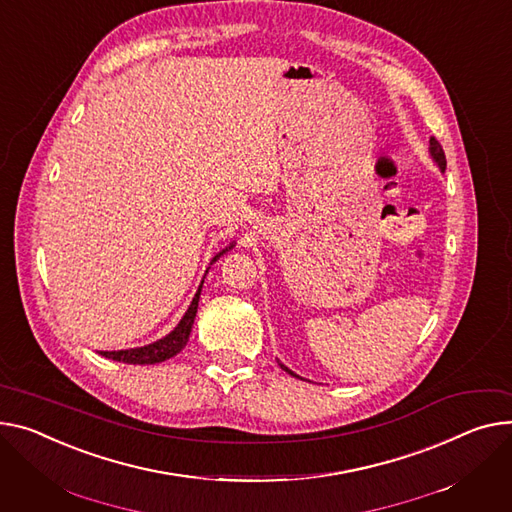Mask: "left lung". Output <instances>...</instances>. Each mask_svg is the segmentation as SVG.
<instances>
[{
	"label": "left lung",
	"instance_id": "1",
	"mask_svg": "<svg viewBox=\"0 0 512 512\" xmlns=\"http://www.w3.org/2000/svg\"><path fill=\"white\" fill-rule=\"evenodd\" d=\"M430 154H432V158L436 160V164L440 166V170H445L447 168V158H445V150H442V146L438 144V140L436 138H430ZM288 374H294L292 370H288L286 366H282ZM296 377V374H294Z\"/></svg>",
	"mask_w": 512,
	"mask_h": 512
}]
</instances>
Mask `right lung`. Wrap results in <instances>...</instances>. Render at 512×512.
<instances>
[{
  "instance_id": "add662e5",
  "label": "right lung",
  "mask_w": 512,
  "mask_h": 512,
  "mask_svg": "<svg viewBox=\"0 0 512 512\" xmlns=\"http://www.w3.org/2000/svg\"><path fill=\"white\" fill-rule=\"evenodd\" d=\"M228 249H224L222 253H226ZM222 253H218L214 257V261ZM199 294H201V286H199L197 294L193 296V302L189 304V309L183 315V319L179 321V325L173 331H170L166 337L158 339V342L148 344L144 348H131V350H119V352H100V354L105 356V358H111V360H117V362H125V364H156V362H164L168 358L177 356L187 346V342H189V333H191L193 319H195V313H197V304H199Z\"/></svg>"
}]
</instances>
